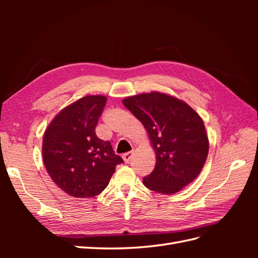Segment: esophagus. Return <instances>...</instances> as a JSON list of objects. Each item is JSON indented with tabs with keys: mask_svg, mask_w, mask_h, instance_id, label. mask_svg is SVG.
<instances>
[{
	"mask_svg": "<svg viewBox=\"0 0 258 258\" xmlns=\"http://www.w3.org/2000/svg\"><path fill=\"white\" fill-rule=\"evenodd\" d=\"M132 156H134V153H132V152H128V153H126V154H123V155H122V158H123L124 162L129 163L130 160H131V158H132Z\"/></svg>",
	"mask_w": 258,
	"mask_h": 258,
	"instance_id": "1",
	"label": "esophagus"
}]
</instances>
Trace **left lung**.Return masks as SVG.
<instances>
[{
  "instance_id": "1",
  "label": "left lung",
  "mask_w": 258,
  "mask_h": 258,
  "mask_svg": "<svg viewBox=\"0 0 258 258\" xmlns=\"http://www.w3.org/2000/svg\"><path fill=\"white\" fill-rule=\"evenodd\" d=\"M122 104L143 123L156 152V165L143 184L171 195L190 184L204 168L209 140L200 116L183 101L160 92L128 97Z\"/></svg>"
}]
</instances>
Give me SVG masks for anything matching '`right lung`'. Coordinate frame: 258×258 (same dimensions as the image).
Instances as JSON below:
<instances>
[{
	"label": "right lung",
	"instance_id": "obj_1",
	"mask_svg": "<svg viewBox=\"0 0 258 258\" xmlns=\"http://www.w3.org/2000/svg\"><path fill=\"white\" fill-rule=\"evenodd\" d=\"M106 104L103 96H87L63 108L46 129L44 165L59 188L76 198L95 197L110 183L123 160L111 142L96 135Z\"/></svg>",
	"mask_w": 258,
	"mask_h": 258
}]
</instances>
